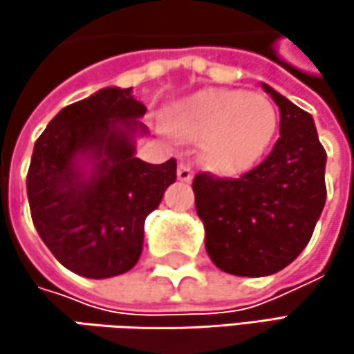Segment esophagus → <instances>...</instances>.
I'll return each instance as SVG.
<instances>
[{
  "mask_svg": "<svg viewBox=\"0 0 354 354\" xmlns=\"http://www.w3.org/2000/svg\"><path fill=\"white\" fill-rule=\"evenodd\" d=\"M178 180H182V182H190L192 180V168L186 162L178 164Z\"/></svg>",
  "mask_w": 354,
  "mask_h": 354,
  "instance_id": "esophagus-1",
  "label": "esophagus"
}]
</instances>
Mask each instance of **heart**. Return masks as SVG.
Here are the masks:
<instances>
[{
	"label": "heart",
	"mask_w": 354,
	"mask_h": 354,
	"mask_svg": "<svg viewBox=\"0 0 354 354\" xmlns=\"http://www.w3.org/2000/svg\"><path fill=\"white\" fill-rule=\"evenodd\" d=\"M170 127L178 137L198 141L201 162L211 172L240 176L272 143L279 110L262 94L205 88L172 106Z\"/></svg>",
	"instance_id": "heart-1"
}]
</instances>
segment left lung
<instances>
[{
  "label": "left lung",
  "instance_id": "1",
  "mask_svg": "<svg viewBox=\"0 0 354 354\" xmlns=\"http://www.w3.org/2000/svg\"><path fill=\"white\" fill-rule=\"evenodd\" d=\"M281 110V137L244 176L192 180L196 215L213 264L236 277H268L308 246L326 203V151L312 114L270 86Z\"/></svg>",
  "mask_w": 354,
  "mask_h": 354
}]
</instances>
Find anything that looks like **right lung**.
<instances>
[{"label": "right lung", "instance_id": "add662e5", "mask_svg": "<svg viewBox=\"0 0 354 354\" xmlns=\"http://www.w3.org/2000/svg\"><path fill=\"white\" fill-rule=\"evenodd\" d=\"M133 88H102L65 106L36 139L26 178L36 232L53 256L86 279L131 270L145 217L176 182V160L135 156L149 135Z\"/></svg>", "mask_w": 354, "mask_h": 354}]
</instances>
